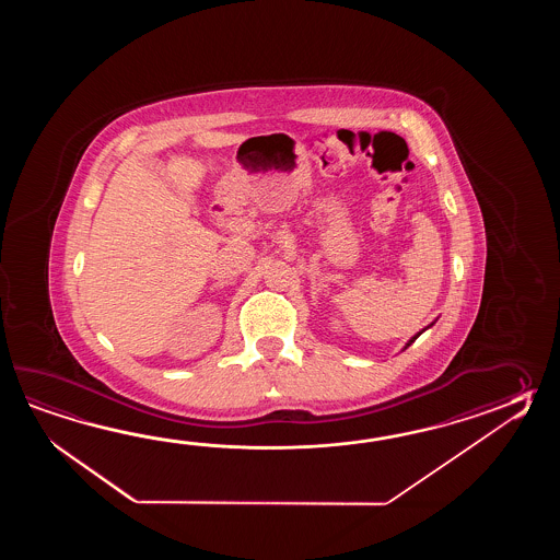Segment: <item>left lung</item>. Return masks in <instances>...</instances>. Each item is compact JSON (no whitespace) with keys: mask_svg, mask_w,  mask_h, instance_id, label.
<instances>
[{"mask_svg":"<svg viewBox=\"0 0 560 560\" xmlns=\"http://www.w3.org/2000/svg\"><path fill=\"white\" fill-rule=\"evenodd\" d=\"M418 336H420V332H418L417 336H415V338H412V340H410V342H408V345H406V346L412 345V342H415V340H417Z\"/></svg>","mask_w":560,"mask_h":560,"instance_id":"1","label":"left lung"}]
</instances>
